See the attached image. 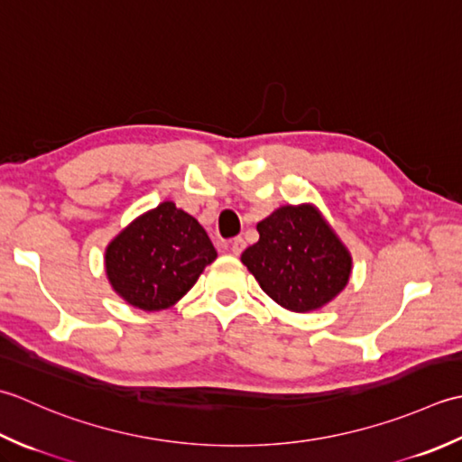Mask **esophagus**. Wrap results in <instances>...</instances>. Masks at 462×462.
<instances>
[{
	"mask_svg": "<svg viewBox=\"0 0 462 462\" xmlns=\"http://www.w3.org/2000/svg\"><path fill=\"white\" fill-rule=\"evenodd\" d=\"M245 245H247V243H245L243 237H235V239L229 241V251L233 253V255H241L243 249H245Z\"/></svg>",
	"mask_w": 462,
	"mask_h": 462,
	"instance_id": "34e87169",
	"label": "esophagus"
}]
</instances>
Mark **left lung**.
<instances>
[{
	"label": "left lung",
	"instance_id": "8db88e82",
	"mask_svg": "<svg viewBox=\"0 0 462 462\" xmlns=\"http://www.w3.org/2000/svg\"><path fill=\"white\" fill-rule=\"evenodd\" d=\"M259 241L243 251V265L281 307L305 313L345 289L351 255L315 207H281L257 225Z\"/></svg>",
	"mask_w": 462,
	"mask_h": 462
}]
</instances>
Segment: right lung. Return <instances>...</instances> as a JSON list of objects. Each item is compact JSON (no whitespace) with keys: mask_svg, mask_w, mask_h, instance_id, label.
Segmentation results:
<instances>
[{"mask_svg":"<svg viewBox=\"0 0 462 462\" xmlns=\"http://www.w3.org/2000/svg\"><path fill=\"white\" fill-rule=\"evenodd\" d=\"M215 257L217 251L197 219L165 201L109 243L106 269L129 305L162 310L177 303Z\"/></svg>","mask_w":462,"mask_h":462,"instance_id":"add662e5","label":"right lung"}]
</instances>
